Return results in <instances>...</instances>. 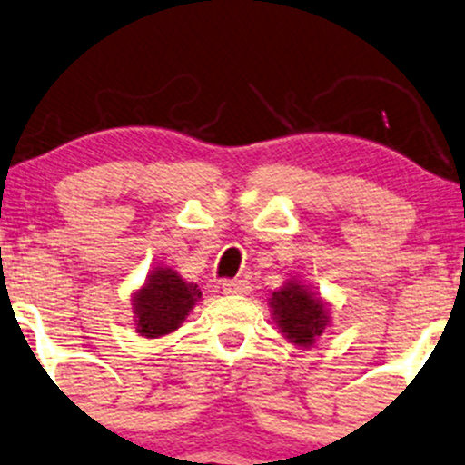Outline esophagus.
Segmentation results:
<instances>
[{
	"instance_id": "1",
	"label": "esophagus",
	"mask_w": 465,
	"mask_h": 465,
	"mask_svg": "<svg viewBox=\"0 0 465 465\" xmlns=\"http://www.w3.org/2000/svg\"><path fill=\"white\" fill-rule=\"evenodd\" d=\"M251 291L249 281L244 278H233V281L223 282V293L225 295H246Z\"/></svg>"
}]
</instances>
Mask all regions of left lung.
<instances>
[{
    "instance_id": "left-lung-1",
    "label": "left lung",
    "mask_w": 465,
    "mask_h": 465,
    "mask_svg": "<svg viewBox=\"0 0 465 465\" xmlns=\"http://www.w3.org/2000/svg\"><path fill=\"white\" fill-rule=\"evenodd\" d=\"M268 304L278 331L302 349L317 344L331 323L330 304L300 278H289L281 289L272 291Z\"/></svg>"
}]
</instances>
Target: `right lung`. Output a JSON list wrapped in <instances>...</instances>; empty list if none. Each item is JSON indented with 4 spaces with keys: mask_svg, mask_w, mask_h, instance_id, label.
<instances>
[{
    "mask_svg": "<svg viewBox=\"0 0 465 465\" xmlns=\"http://www.w3.org/2000/svg\"><path fill=\"white\" fill-rule=\"evenodd\" d=\"M200 300L202 291L195 282L184 281L168 265H159L132 293L135 331L144 338L168 336L184 323Z\"/></svg>",
    "mask_w": 465,
    "mask_h": 465,
    "instance_id": "right-lung-1",
    "label": "right lung"
}]
</instances>
